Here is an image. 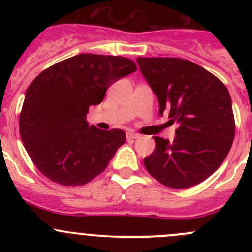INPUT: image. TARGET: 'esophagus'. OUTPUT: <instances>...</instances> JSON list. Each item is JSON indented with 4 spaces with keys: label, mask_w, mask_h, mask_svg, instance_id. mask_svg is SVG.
Returning a JSON list of instances; mask_svg holds the SVG:
<instances>
[{
    "label": "esophagus",
    "mask_w": 252,
    "mask_h": 252,
    "mask_svg": "<svg viewBox=\"0 0 252 252\" xmlns=\"http://www.w3.org/2000/svg\"><path fill=\"white\" fill-rule=\"evenodd\" d=\"M139 138H140V135H139V134L130 133V131H128V133H126V139H128V140H135V139H139Z\"/></svg>",
    "instance_id": "1"
}]
</instances>
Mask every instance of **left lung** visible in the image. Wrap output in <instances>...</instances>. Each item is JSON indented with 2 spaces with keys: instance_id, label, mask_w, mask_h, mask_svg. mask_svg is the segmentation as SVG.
<instances>
[{
  "instance_id": "8db88e82",
  "label": "left lung",
  "mask_w": 252,
  "mask_h": 252,
  "mask_svg": "<svg viewBox=\"0 0 252 252\" xmlns=\"http://www.w3.org/2000/svg\"><path fill=\"white\" fill-rule=\"evenodd\" d=\"M140 70L156 94L159 114L175 123L173 142L155 136L144 164L157 182L173 189L200 184L217 171L235 135L232 98L224 84L194 62L174 57H139Z\"/></svg>"
}]
</instances>
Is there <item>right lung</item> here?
<instances>
[{"instance_id":"obj_1","label":"right lung","mask_w":252,"mask_h":252,"mask_svg":"<svg viewBox=\"0 0 252 252\" xmlns=\"http://www.w3.org/2000/svg\"><path fill=\"white\" fill-rule=\"evenodd\" d=\"M136 64L121 56L81 53L51 65L32 80L19 116L20 139L45 177L64 187L91 182L126 142L121 129L89 126V107L98 105L118 79Z\"/></svg>"}]
</instances>
